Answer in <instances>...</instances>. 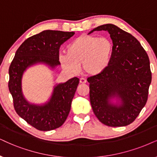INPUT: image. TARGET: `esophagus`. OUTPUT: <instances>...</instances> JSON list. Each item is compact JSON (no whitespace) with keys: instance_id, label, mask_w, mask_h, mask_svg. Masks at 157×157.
I'll return each mask as SVG.
<instances>
[{"instance_id":"1","label":"esophagus","mask_w":157,"mask_h":157,"mask_svg":"<svg viewBox=\"0 0 157 157\" xmlns=\"http://www.w3.org/2000/svg\"><path fill=\"white\" fill-rule=\"evenodd\" d=\"M86 80H85V78H82V77H81V78L80 79V83H81V84H85V83H86Z\"/></svg>"}]
</instances>
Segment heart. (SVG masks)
<instances>
[{
	"label": "heart",
	"instance_id": "obj_1",
	"mask_svg": "<svg viewBox=\"0 0 157 157\" xmlns=\"http://www.w3.org/2000/svg\"><path fill=\"white\" fill-rule=\"evenodd\" d=\"M112 42L107 37L82 35L68 45L67 53L59 55L61 67L72 74L78 72L80 65L90 76L101 74L110 64Z\"/></svg>",
	"mask_w": 157,
	"mask_h": 157
}]
</instances>
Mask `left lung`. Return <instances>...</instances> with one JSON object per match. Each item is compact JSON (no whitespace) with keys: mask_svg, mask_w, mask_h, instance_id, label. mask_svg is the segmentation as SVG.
<instances>
[{"mask_svg":"<svg viewBox=\"0 0 157 157\" xmlns=\"http://www.w3.org/2000/svg\"><path fill=\"white\" fill-rule=\"evenodd\" d=\"M107 31L113 43L108 68L87 79L90 101L96 117L109 127H122L136 120L146 104L151 82L150 61L139 41L112 24L101 25L94 31ZM116 98L117 104L111 100Z\"/></svg>","mask_w":157,"mask_h":157,"instance_id":"8db88e82","label":"left lung"}]
</instances>
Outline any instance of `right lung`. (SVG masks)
<instances>
[{
	"label": "right lung",
	"instance_id": "1",
	"mask_svg": "<svg viewBox=\"0 0 157 157\" xmlns=\"http://www.w3.org/2000/svg\"><path fill=\"white\" fill-rule=\"evenodd\" d=\"M75 35L74 32L44 30L33 35L19 46L9 67V89L13 106L20 117L35 128L48 131L64 124L80 80L73 77L54 86L50 100L42 105L30 104L24 97L21 79L28 67L41 63L54 69L60 65L59 48Z\"/></svg>",
	"mask_w": 157,
	"mask_h": 157
}]
</instances>
